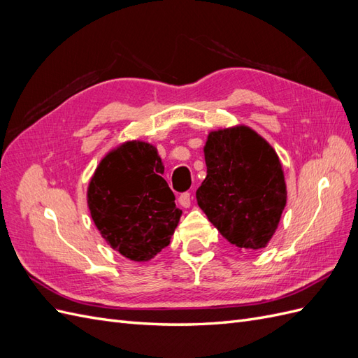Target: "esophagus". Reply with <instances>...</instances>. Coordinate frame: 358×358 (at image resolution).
Wrapping results in <instances>:
<instances>
[{"label": "esophagus", "mask_w": 358, "mask_h": 358, "mask_svg": "<svg viewBox=\"0 0 358 358\" xmlns=\"http://www.w3.org/2000/svg\"><path fill=\"white\" fill-rule=\"evenodd\" d=\"M179 204L182 206V208H189V206H191V194H189V192L180 194Z\"/></svg>", "instance_id": "1"}]
</instances>
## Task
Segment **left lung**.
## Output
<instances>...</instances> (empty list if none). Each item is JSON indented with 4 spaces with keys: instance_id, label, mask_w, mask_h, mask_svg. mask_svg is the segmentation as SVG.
Returning <instances> with one entry per match:
<instances>
[{
    "instance_id": "8db88e82",
    "label": "left lung",
    "mask_w": 358,
    "mask_h": 358,
    "mask_svg": "<svg viewBox=\"0 0 358 358\" xmlns=\"http://www.w3.org/2000/svg\"><path fill=\"white\" fill-rule=\"evenodd\" d=\"M204 159L208 176L196 192L200 209L231 245L266 248L287 204L275 149L254 129L237 125L209 133Z\"/></svg>"
}]
</instances>
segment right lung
Returning <instances> with one entry per match:
<instances>
[{"instance_id":"add662e5","label":"right lung","mask_w":358,"mask_h":358,"mask_svg":"<svg viewBox=\"0 0 358 358\" xmlns=\"http://www.w3.org/2000/svg\"><path fill=\"white\" fill-rule=\"evenodd\" d=\"M155 146L131 140L110 150L88 187V208L104 241L133 262H149L170 239L182 210Z\"/></svg>"}]
</instances>
